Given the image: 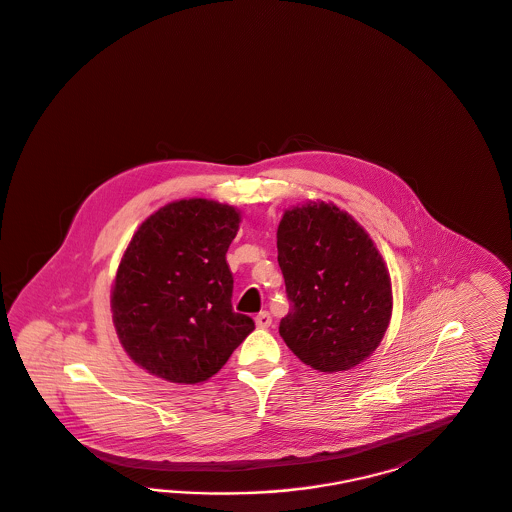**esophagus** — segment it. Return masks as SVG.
<instances>
[{
  "mask_svg": "<svg viewBox=\"0 0 512 512\" xmlns=\"http://www.w3.org/2000/svg\"><path fill=\"white\" fill-rule=\"evenodd\" d=\"M270 323H272V318H270V314L263 310V312H259L257 316H255V325L259 327V329H266V327H270Z\"/></svg>",
  "mask_w": 512,
  "mask_h": 512,
  "instance_id": "obj_1",
  "label": "esophagus"
}]
</instances>
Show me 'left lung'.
Masks as SVG:
<instances>
[{"mask_svg": "<svg viewBox=\"0 0 512 512\" xmlns=\"http://www.w3.org/2000/svg\"><path fill=\"white\" fill-rule=\"evenodd\" d=\"M278 263L291 302L280 336L302 363L348 371L380 346L393 310L391 278L350 213L323 200L285 210Z\"/></svg>", "mask_w": 512, "mask_h": 512, "instance_id": "left-lung-1", "label": "left lung"}]
</instances>
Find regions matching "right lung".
Wrapping results in <instances>:
<instances>
[{"instance_id": "right-lung-1", "label": "right lung", "mask_w": 512, "mask_h": 512, "mask_svg": "<svg viewBox=\"0 0 512 512\" xmlns=\"http://www.w3.org/2000/svg\"><path fill=\"white\" fill-rule=\"evenodd\" d=\"M242 215L187 198L151 213L134 232L111 287L113 325L126 355L174 384L210 380L255 329L232 310L227 251Z\"/></svg>"}]
</instances>
